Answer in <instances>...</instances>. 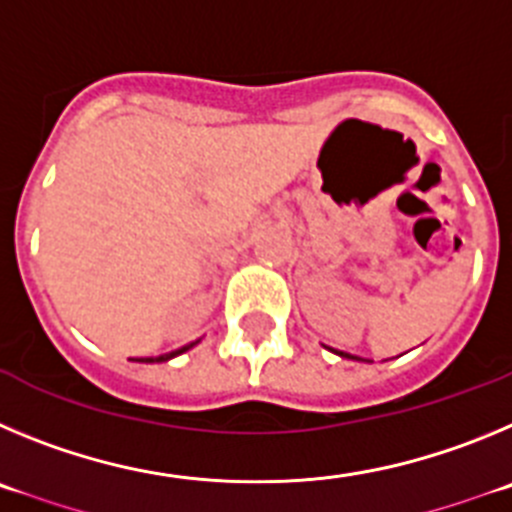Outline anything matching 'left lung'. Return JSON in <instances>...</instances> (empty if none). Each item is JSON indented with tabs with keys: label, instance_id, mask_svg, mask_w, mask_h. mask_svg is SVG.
I'll return each instance as SVG.
<instances>
[{
	"label": "left lung",
	"instance_id": "1",
	"mask_svg": "<svg viewBox=\"0 0 512 512\" xmlns=\"http://www.w3.org/2000/svg\"><path fill=\"white\" fill-rule=\"evenodd\" d=\"M342 357H352V354H347V352H342ZM354 359V357H352Z\"/></svg>",
	"mask_w": 512,
	"mask_h": 512
}]
</instances>
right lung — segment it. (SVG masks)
I'll use <instances>...</instances> for the list:
<instances>
[{
    "label": "right lung",
    "mask_w": 512,
    "mask_h": 512,
    "mask_svg": "<svg viewBox=\"0 0 512 512\" xmlns=\"http://www.w3.org/2000/svg\"><path fill=\"white\" fill-rule=\"evenodd\" d=\"M193 344L196 342H191L188 344V347H181V349H176V352H168V354H160V357H142V359H137V362H165V359H170V357H176V354H181V352H186V349H191Z\"/></svg>",
    "instance_id": "right-lung-1"
}]
</instances>
